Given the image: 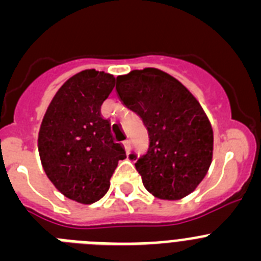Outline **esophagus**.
Segmentation results:
<instances>
[{"label":"esophagus","instance_id":"34e87169","mask_svg":"<svg viewBox=\"0 0 261 261\" xmlns=\"http://www.w3.org/2000/svg\"><path fill=\"white\" fill-rule=\"evenodd\" d=\"M123 144H124V147H125V151L126 153H129V151H130V141H129V140H125Z\"/></svg>","mask_w":261,"mask_h":261}]
</instances>
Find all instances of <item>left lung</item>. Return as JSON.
<instances>
[{
  "instance_id": "1",
  "label": "left lung",
  "mask_w": 261,
  "mask_h": 261,
  "mask_svg": "<svg viewBox=\"0 0 261 261\" xmlns=\"http://www.w3.org/2000/svg\"><path fill=\"white\" fill-rule=\"evenodd\" d=\"M116 91L149 133L146 154L129 155L145 188L163 200L193 192L213 156V129L197 99L176 78L155 68L119 75Z\"/></svg>"
}]
</instances>
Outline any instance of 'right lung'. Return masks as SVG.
Instances as JSON below:
<instances>
[{
	"label": "right lung",
	"mask_w": 261,
	"mask_h": 261,
	"mask_svg": "<svg viewBox=\"0 0 261 261\" xmlns=\"http://www.w3.org/2000/svg\"><path fill=\"white\" fill-rule=\"evenodd\" d=\"M115 77L87 69L69 78L41 121L38 147L48 179L68 199L93 204L107 193L117 162L125 158L100 107Z\"/></svg>",
	"instance_id": "obj_1"
}]
</instances>
